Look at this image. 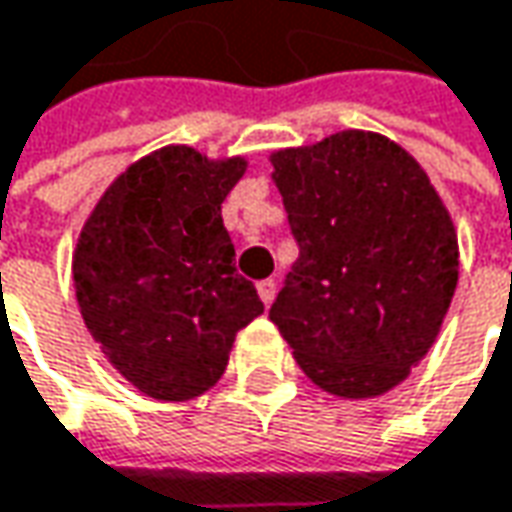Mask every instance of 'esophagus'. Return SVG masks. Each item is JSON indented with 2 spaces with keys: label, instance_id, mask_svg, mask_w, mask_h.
I'll return each instance as SVG.
<instances>
[{
  "label": "esophagus",
  "instance_id": "1",
  "mask_svg": "<svg viewBox=\"0 0 512 512\" xmlns=\"http://www.w3.org/2000/svg\"><path fill=\"white\" fill-rule=\"evenodd\" d=\"M257 295H260V300H263V303L269 306V303L275 300V295H278V283H275L272 278L260 280V283H257Z\"/></svg>",
  "mask_w": 512,
  "mask_h": 512
}]
</instances>
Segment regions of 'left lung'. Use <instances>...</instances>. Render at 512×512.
<instances>
[{"instance_id": "8db88e82", "label": "left lung", "mask_w": 512, "mask_h": 512, "mask_svg": "<svg viewBox=\"0 0 512 512\" xmlns=\"http://www.w3.org/2000/svg\"><path fill=\"white\" fill-rule=\"evenodd\" d=\"M300 255L269 318L326 392L372 398L430 352L458 283V237L424 168L372 131L272 154Z\"/></svg>"}]
</instances>
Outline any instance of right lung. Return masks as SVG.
<instances>
[{
    "label": "right lung",
    "mask_w": 512,
    "mask_h": 512,
    "mask_svg": "<svg viewBox=\"0 0 512 512\" xmlns=\"http://www.w3.org/2000/svg\"><path fill=\"white\" fill-rule=\"evenodd\" d=\"M243 171V157L166 145L125 168L79 232L82 321L111 367L157 401L212 389L234 335L263 312L220 217Z\"/></svg>",
    "instance_id": "add662e5"
}]
</instances>
